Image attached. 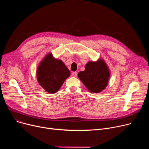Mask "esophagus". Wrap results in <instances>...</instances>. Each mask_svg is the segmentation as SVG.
<instances>
[{
    "label": "esophagus",
    "instance_id": "1",
    "mask_svg": "<svg viewBox=\"0 0 149 149\" xmlns=\"http://www.w3.org/2000/svg\"><path fill=\"white\" fill-rule=\"evenodd\" d=\"M72 75L73 77H76V76L77 75V72H73L72 73Z\"/></svg>",
    "mask_w": 149,
    "mask_h": 149
}]
</instances>
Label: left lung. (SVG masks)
Listing matches in <instances>:
<instances>
[{
    "mask_svg": "<svg viewBox=\"0 0 149 149\" xmlns=\"http://www.w3.org/2000/svg\"><path fill=\"white\" fill-rule=\"evenodd\" d=\"M110 75L106 63L100 58L97 61H89L78 77L89 92L99 93L106 88Z\"/></svg>",
    "mask_w": 149,
    "mask_h": 149,
    "instance_id": "obj_1",
    "label": "left lung"
}]
</instances>
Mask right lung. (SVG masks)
<instances>
[{
    "label": "right lung",
    "mask_w": 149,
    "mask_h": 149,
    "mask_svg": "<svg viewBox=\"0 0 149 149\" xmlns=\"http://www.w3.org/2000/svg\"><path fill=\"white\" fill-rule=\"evenodd\" d=\"M70 72L61 60L54 58L49 52L39 63L36 72L37 81L48 93H56Z\"/></svg>",
    "instance_id": "add662e5"
}]
</instances>
